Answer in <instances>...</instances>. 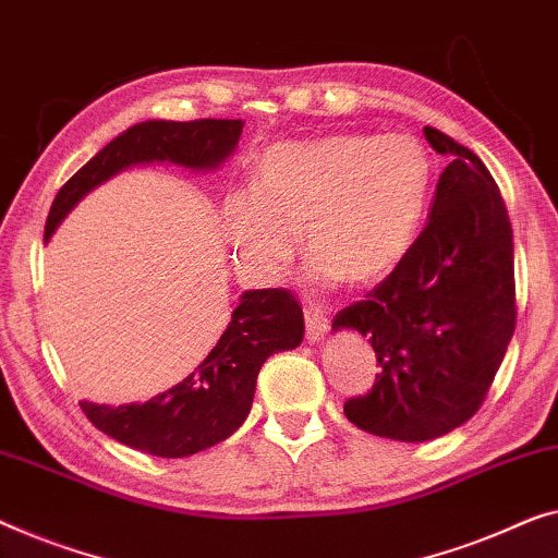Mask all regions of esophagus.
I'll return each instance as SVG.
<instances>
[{"label": "esophagus", "mask_w": 558, "mask_h": 558, "mask_svg": "<svg viewBox=\"0 0 558 558\" xmlns=\"http://www.w3.org/2000/svg\"><path fill=\"white\" fill-rule=\"evenodd\" d=\"M304 322H306V339L310 342H319L325 332L329 329V317L327 310L322 304L310 302L304 306Z\"/></svg>", "instance_id": "34e87169"}]
</instances>
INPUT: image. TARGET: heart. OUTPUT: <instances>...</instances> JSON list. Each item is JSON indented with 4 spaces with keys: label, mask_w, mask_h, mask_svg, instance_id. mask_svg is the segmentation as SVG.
<instances>
[{
    "label": "heart",
    "mask_w": 558,
    "mask_h": 558,
    "mask_svg": "<svg viewBox=\"0 0 558 558\" xmlns=\"http://www.w3.org/2000/svg\"><path fill=\"white\" fill-rule=\"evenodd\" d=\"M433 179L430 153L405 133L279 143L256 163L254 189L226 193L223 236L256 281L289 269L304 231L314 277L373 284L413 246Z\"/></svg>",
    "instance_id": "1"
}]
</instances>
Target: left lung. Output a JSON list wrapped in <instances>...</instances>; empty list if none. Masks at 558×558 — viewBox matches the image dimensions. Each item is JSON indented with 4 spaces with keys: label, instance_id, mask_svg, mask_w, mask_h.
Returning <instances> with one entry per match:
<instances>
[{
    "label": "left lung",
    "instance_id": "left-lung-1",
    "mask_svg": "<svg viewBox=\"0 0 558 558\" xmlns=\"http://www.w3.org/2000/svg\"><path fill=\"white\" fill-rule=\"evenodd\" d=\"M442 171L425 229L362 302L337 314L373 344L379 375L344 402L352 425L423 442L471 420L494 385L515 329L513 231L483 160L425 128Z\"/></svg>",
    "mask_w": 558,
    "mask_h": 558
}]
</instances>
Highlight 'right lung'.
<instances>
[{"label": "right lung", "mask_w": 558, "mask_h": 558, "mask_svg": "<svg viewBox=\"0 0 558 558\" xmlns=\"http://www.w3.org/2000/svg\"><path fill=\"white\" fill-rule=\"evenodd\" d=\"M241 120H148L120 133L62 185L45 223V239L72 206L123 168L171 160L185 168H216L236 148ZM304 337V314L287 289H256L241 296L229 327L208 357L181 385L133 405L80 402L87 420L128 448L158 458H183L229 438L254 402L256 375L266 357L294 350Z\"/></svg>", "instance_id": "add662e5"}]
</instances>
